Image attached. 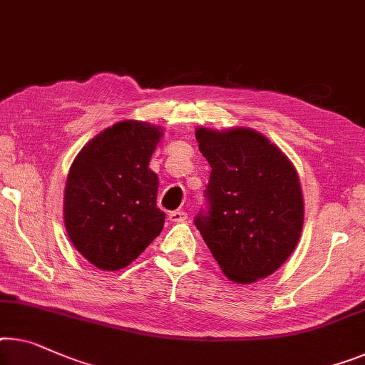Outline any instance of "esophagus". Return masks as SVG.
<instances>
[{
    "label": "esophagus",
    "instance_id": "esophagus-1",
    "mask_svg": "<svg viewBox=\"0 0 365 365\" xmlns=\"http://www.w3.org/2000/svg\"><path fill=\"white\" fill-rule=\"evenodd\" d=\"M168 220H170L172 222H183V221H187L188 220V215L185 213V211H172L170 215H168Z\"/></svg>",
    "mask_w": 365,
    "mask_h": 365
}]
</instances>
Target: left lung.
Here are the masks:
<instances>
[{
    "mask_svg": "<svg viewBox=\"0 0 365 365\" xmlns=\"http://www.w3.org/2000/svg\"><path fill=\"white\" fill-rule=\"evenodd\" d=\"M211 165L208 213L195 225L227 279L252 284L274 274L295 251L304 203L292 160L251 128H197Z\"/></svg>",
    "mask_w": 365,
    "mask_h": 365,
    "instance_id": "1",
    "label": "left lung"
}]
</instances>
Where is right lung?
Masks as SVG:
<instances>
[{"label":"right lung","instance_id":"right-lung-1","mask_svg":"<svg viewBox=\"0 0 365 365\" xmlns=\"http://www.w3.org/2000/svg\"><path fill=\"white\" fill-rule=\"evenodd\" d=\"M164 129L124 119L96 134L70 167L63 193L65 230L100 270L128 267L160 235L159 177L149 168Z\"/></svg>","mask_w":365,"mask_h":365}]
</instances>
